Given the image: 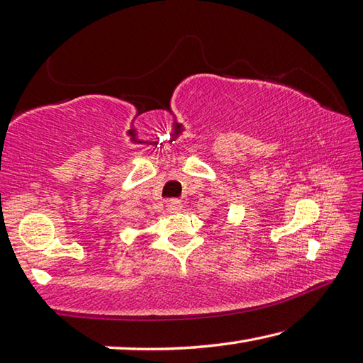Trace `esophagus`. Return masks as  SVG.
<instances>
[{
  "label": "esophagus",
  "instance_id": "esophagus-1",
  "mask_svg": "<svg viewBox=\"0 0 363 363\" xmlns=\"http://www.w3.org/2000/svg\"><path fill=\"white\" fill-rule=\"evenodd\" d=\"M167 208H168L169 212H177V211H181L182 203L179 200H169L167 203Z\"/></svg>",
  "mask_w": 363,
  "mask_h": 363
}]
</instances>
